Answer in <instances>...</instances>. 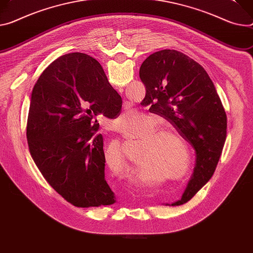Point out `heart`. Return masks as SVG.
<instances>
[{"instance_id":"heart-1","label":"heart","mask_w":253,"mask_h":253,"mask_svg":"<svg viewBox=\"0 0 253 253\" xmlns=\"http://www.w3.org/2000/svg\"><path fill=\"white\" fill-rule=\"evenodd\" d=\"M140 120V113L136 110H126L115 119V129L122 134L129 133ZM160 121L155 116H147L142 127L143 132H148L141 142L137 157L139 165L137 175L139 176L140 186L151 188L155 186L153 180L159 169L180 170L181 165L173 143H181L180 135L173 129L158 128ZM112 170H116L108 163Z\"/></svg>"}]
</instances>
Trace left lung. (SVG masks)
<instances>
[{
	"instance_id": "8db88e82",
	"label": "left lung",
	"mask_w": 253,
	"mask_h": 253,
	"mask_svg": "<svg viewBox=\"0 0 253 253\" xmlns=\"http://www.w3.org/2000/svg\"><path fill=\"white\" fill-rule=\"evenodd\" d=\"M139 77L146 87L149 111L167 119L196 151L194 172L181 198L168 206L190 201L213 175L226 139V113L204 68L188 55L164 49L141 64Z\"/></svg>"
}]
</instances>
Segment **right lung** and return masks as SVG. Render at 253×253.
Segmentation results:
<instances>
[{"instance_id": "obj_1", "label": "right lung", "mask_w": 253, "mask_h": 253, "mask_svg": "<svg viewBox=\"0 0 253 253\" xmlns=\"http://www.w3.org/2000/svg\"><path fill=\"white\" fill-rule=\"evenodd\" d=\"M121 107L102 65L84 53L58 57L34 85L27 121L31 156L49 185L76 207L116 203L105 178L103 136L95 118L113 119Z\"/></svg>"}]
</instances>
